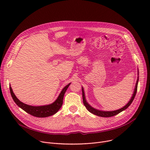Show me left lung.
Here are the masks:
<instances>
[{
	"instance_id": "8db88e82",
	"label": "left lung",
	"mask_w": 150,
	"mask_h": 150,
	"mask_svg": "<svg viewBox=\"0 0 150 150\" xmlns=\"http://www.w3.org/2000/svg\"><path fill=\"white\" fill-rule=\"evenodd\" d=\"M138 75H139V72H138ZM138 81H139V76L137 78V80L136 84V87H135V89L134 91V93L132 94V96L131 98V100L129 101L128 103L125 106H123L122 108L120 109H118V110H115V111H100V110L96 109L95 108H92V106H91L88 103V102L86 101V98H85V96H84V89L82 87V94H83V103L84 105L86 106V108H87V109L88 111L93 114L96 115L100 116V117H112L114 116L117 114H118L119 113L121 112L122 111H124L127 108H128L130 105L132 103V102L133 101L134 98L135 96H136V94L137 92V84H138Z\"/></svg>"
}]
</instances>
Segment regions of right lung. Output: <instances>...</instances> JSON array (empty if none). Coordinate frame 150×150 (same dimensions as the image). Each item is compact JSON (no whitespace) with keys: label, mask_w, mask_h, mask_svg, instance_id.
Masks as SVG:
<instances>
[{"label":"right lung","mask_w":150,"mask_h":150,"mask_svg":"<svg viewBox=\"0 0 150 150\" xmlns=\"http://www.w3.org/2000/svg\"><path fill=\"white\" fill-rule=\"evenodd\" d=\"M70 83L68 84L66 86H65V87L63 88L58 98L55 100V101L53 102V103L48 105L40 106H30L22 103V102L19 100L18 98H17V97H16L14 93H13L11 86H10V91L14 101L19 108L22 109L23 111H25L29 114L36 117H47L54 115L59 111V109L62 106L63 103V98H64V93L67 91L68 87L70 86Z\"/></svg>","instance_id":"right-lung-1"}]
</instances>
